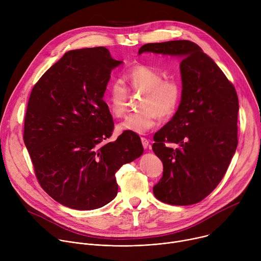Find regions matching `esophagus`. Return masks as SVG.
<instances>
[{"instance_id": "obj_1", "label": "esophagus", "mask_w": 261, "mask_h": 261, "mask_svg": "<svg viewBox=\"0 0 261 261\" xmlns=\"http://www.w3.org/2000/svg\"><path fill=\"white\" fill-rule=\"evenodd\" d=\"M140 140H141V143H142V146H143V148H147V146H148V140L146 139V138H144V137H141L140 138Z\"/></svg>"}]
</instances>
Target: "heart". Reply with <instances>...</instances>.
Here are the masks:
<instances>
[{
  "label": "heart",
  "instance_id": "heart-1",
  "mask_svg": "<svg viewBox=\"0 0 261 261\" xmlns=\"http://www.w3.org/2000/svg\"><path fill=\"white\" fill-rule=\"evenodd\" d=\"M126 81L133 92L143 93L139 108L141 110L129 115L118 128L135 134H145L161 119L169 118L176 110L180 100V87L175 81L163 80L162 74L147 66L136 65L126 74ZM128 90L120 82L110 85L107 105L114 116L123 117L128 105Z\"/></svg>",
  "mask_w": 261,
  "mask_h": 261
}]
</instances>
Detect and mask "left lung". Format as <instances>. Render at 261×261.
Returning <instances> with one entry per match:
<instances>
[{"instance_id": "obj_1", "label": "left lung", "mask_w": 261, "mask_h": 261, "mask_svg": "<svg viewBox=\"0 0 261 261\" xmlns=\"http://www.w3.org/2000/svg\"><path fill=\"white\" fill-rule=\"evenodd\" d=\"M143 53L181 60L178 108L154 135L153 151L163 163V175L154 186V195L173 205L197 203L217 187L236 153V89L214 60L191 41L147 43L138 50V55Z\"/></svg>"}]
</instances>
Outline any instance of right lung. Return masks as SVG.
Masks as SVG:
<instances>
[{
    "label": "right lung",
    "instance_id": "obj_1",
    "mask_svg": "<svg viewBox=\"0 0 261 261\" xmlns=\"http://www.w3.org/2000/svg\"><path fill=\"white\" fill-rule=\"evenodd\" d=\"M122 64L102 46L70 50L32 90L24 144L41 187L62 205L104 206L118 194L117 171L143 153L139 136L127 131L104 143L114 121L103 96Z\"/></svg>",
    "mask_w": 261,
    "mask_h": 261
}]
</instances>
